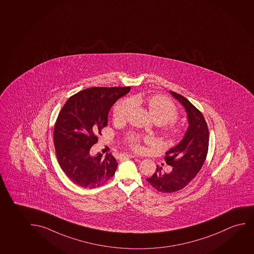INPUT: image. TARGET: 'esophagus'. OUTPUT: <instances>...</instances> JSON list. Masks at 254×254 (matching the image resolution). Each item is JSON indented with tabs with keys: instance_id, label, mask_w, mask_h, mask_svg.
Here are the masks:
<instances>
[{
	"instance_id": "1",
	"label": "esophagus",
	"mask_w": 254,
	"mask_h": 254,
	"mask_svg": "<svg viewBox=\"0 0 254 254\" xmlns=\"http://www.w3.org/2000/svg\"><path fill=\"white\" fill-rule=\"evenodd\" d=\"M124 159H128V158H133V157H135L134 155H131V154H123L121 156Z\"/></svg>"
}]
</instances>
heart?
Here are the masks:
<instances>
[{
	"label": "heart",
	"mask_w": 254,
	"mask_h": 254,
	"mask_svg": "<svg viewBox=\"0 0 254 254\" xmlns=\"http://www.w3.org/2000/svg\"><path fill=\"white\" fill-rule=\"evenodd\" d=\"M143 102V99L139 97H133L129 101H121L115 106L113 118L116 123L125 121L129 114L131 105L130 104H136ZM148 109L151 117L158 125H166L170 122L174 121L178 117V111L175 105L171 101L163 97H153L150 98L147 102ZM169 130L177 135L179 134V129L175 127H169ZM128 142L132 144H136V138L135 136H129Z\"/></svg>",
	"instance_id": "1"
}]
</instances>
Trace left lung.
<instances>
[{"label": "left lung", "instance_id": "1", "mask_svg": "<svg viewBox=\"0 0 254 254\" xmlns=\"http://www.w3.org/2000/svg\"><path fill=\"white\" fill-rule=\"evenodd\" d=\"M170 94L185 109L188 127L179 143L166 152L165 160L172 172L166 173L157 166L146 180L158 191L172 193L186 187L200 171L207 155L209 130L204 116L189 100L173 91Z\"/></svg>", "mask_w": 254, "mask_h": 254}]
</instances>
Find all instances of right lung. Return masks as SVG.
<instances>
[{
  "mask_svg": "<svg viewBox=\"0 0 254 254\" xmlns=\"http://www.w3.org/2000/svg\"><path fill=\"white\" fill-rule=\"evenodd\" d=\"M130 87H95L68 98L54 129V143L59 165L68 179L83 188L93 189L107 182L118 167L111 154L90 155L97 134L108 125L112 105L128 94Z\"/></svg>",
  "mask_w": 254,
  "mask_h": 254,
  "instance_id": "add662e5",
  "label": "right lung"
}]
</instances>
